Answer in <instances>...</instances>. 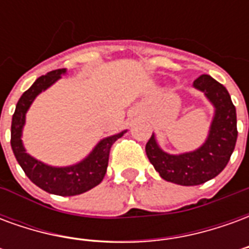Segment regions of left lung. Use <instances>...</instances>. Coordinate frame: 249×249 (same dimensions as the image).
<instances>
[{"instance_id":"1","label":"left lung","mask_w":249,"mask_h":249,"mask_svg":"<svg viewBox=\"0 0 249 249\" xmlns=\"http://www.w3.org/2000/svg\"><path fill=\"white\" fill-rule=\"evenodd\" d=\"M193 87L205 93L216 113L209 136L200 149L178 156L168 155L152 135L145 145L146 156L164 180L178 185H198L216 178L230 161L237 139L236 109L228 90L208 74H201Z\"/></svg>"}]
</instances>
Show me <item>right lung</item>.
<instances>
[{
  "label": "right lung",
  "mask_w": 249,
  "mask_h": 249,
  "mask_svg": "<svg viewBox=\"0 0 249 249\" xmlns=\"http://www.w3.org/2000/svg\"><path fill=\"white\" fill-rule=\"evenodd\" d=\"M62 73H65V69H56L49 71L48 74L38 77L35 84L21 96L16 105V110L12 119L10 144L17 161L32 183H35L37 187L48 193L60 195V196H74L87 192L103 181L107 173L110 148L114 144V141L120 139L125 132L100 141L98 145L84 161L73 167H48L29 156L25 152L21 141V132L25 124V113L29 109L30 104L33 103L36 96L44 89L51 87L53 82H56Z\"/></svg>",
  "instance_id": "right-lung-1"
}]
</instances>
